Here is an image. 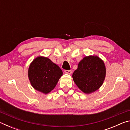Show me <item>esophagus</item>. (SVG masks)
I'll use <instances>...</instances> for the list:
<instances>
[{"mask_svg": "<svg viewBox=\"0 0 130 130\" xmlns=\"http://www.w3.org/2000/svg\"><path fill=\"white\" fill-rule=\"evenodd\" d=\"M64 72L66 74H70L72 73V70H65Z\"/></svg>", "mask_w": 130, "mask_h": 130, "instance_id": "obj_1", "label": "esophagus"}]
</instances>
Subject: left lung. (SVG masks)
I'll return each instance as SVG.
<instances>
[{"label":"left lung","mask_w":130,"mask_h":130,"mask_svg":"<svg viewBox=\"0 0 130 130\" xmlns=\"http://www.w3.org/2000/svg\"><path fill=\"white\" fill-rule=\"evenodd\" d=\"M105 75L106 68L104 61L97 56H89L80 61L72 77L81 91L90 94L100 88Z\"/></svg>","instance_id":"obj_1"}]
</instances>
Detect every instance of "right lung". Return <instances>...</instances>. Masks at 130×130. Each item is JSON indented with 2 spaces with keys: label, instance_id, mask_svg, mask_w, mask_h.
<instances>
[{
  "label": "right lung",
  "instance_id": "1",
  "mask_svg": "<svg viewBox=\"0 0 130 130\" xmlns=\"http://www.w3.org/2000/svg\"><path fill=\"white\" fill-rule=\"evenodd\" d=\"M62 71L49 58L37 57L31 62L28 77L34 88L44 94L51 92L62 76Z\"/></svg>",
  "mask_w": 130,
  "mask_h": 130
}]
</instances>
